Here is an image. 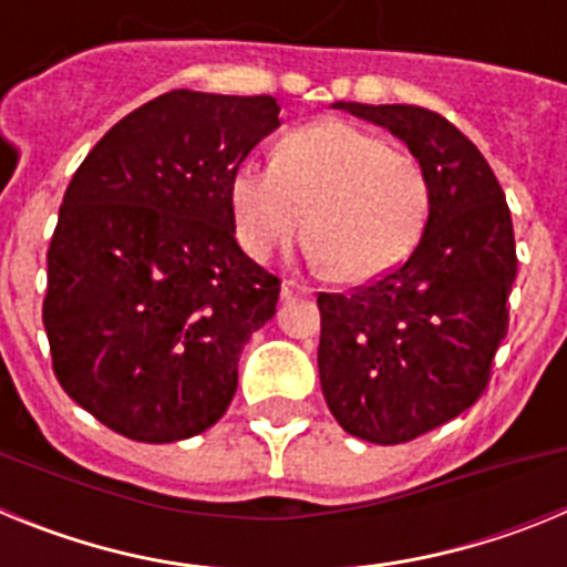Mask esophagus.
I'll return each instance as SVG.
<instances>
[{
  "label": "esophagus",
  "mask_w": 567,
  "mask_h": 567,
  "mask_svg": "<svg viewBox=\"0 0 567 567\" xmlns=\"http://www.w3.org/2000/svg\"><path fill=\"white\" fill-rule=\"evenodd\" d=\"M280 292H284V298H292V295H312V289H309L307 284H300V280L287 278L284 280V287H280Z\"/></svg>",
  "instance_id": "1"
}]
</instances>
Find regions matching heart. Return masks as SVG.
Segmentation results:
<instances>
[{
  "label": "heart",
  "mask_w": 567,
  "mask_h": 567,
  "mask_svg": "<svg viewBox=\"0 0 567 567\" xmlns=\"http://www.w3.org/2000/svg\"><path fill=\"white\" fill-rule=\"evenodd\" d=\"M235 235L264 260L307 227L312 255L343 284L394 269L429 215L423 164L358 124L327 118L280 138L275 164L240 162L229 182Z\"/></svg>",
  "instance_id": "obj_1"
}]
</instances>
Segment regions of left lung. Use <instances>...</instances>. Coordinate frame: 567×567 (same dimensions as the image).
Masks as SVG:
<instances>
[{
  "label": "left lung",
  "instance_id": "left-lung-1",
  "mask_svg": "<svg viewBox=\"0 0 567 567\" xmlns=\"http://www.w3.org/2000/svg\"><path fill=\"white\" fill-rule=\"evenodd\" d=\"M334 107L392 130L429 182L412 255L352 292L318 295L329 412L352 437L400 445L483 398L508 334L514 224L497 175L449 118L417 104Z\"/></svg>",
  "mask_w": 567,
  "mask_h": 567
}]
</instances>
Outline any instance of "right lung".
Segmentation results:
<instances>
[{"mask_svg": "<svg viewBox=\"0 0 567 567\" xmlns=\"http://www.w3.org/2000/svg\"><path fill=\"white\" fill-rule=\"evenodd\" d=\"M272 96L169 90L104 133L64 189L42 303L59 385L138 443L221 420L280 278L235 240L233 173L278 127Z\"/></svg>", "mask_w": 567, "mask_h": 567, "instance_id": "right-lung-1", "label": "right lung"}]
</instances>
